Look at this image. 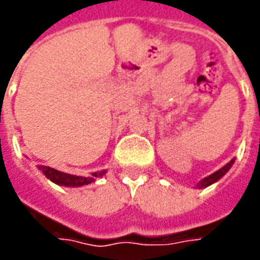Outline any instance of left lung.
Returning <instances> with one entry per match:
<instances>
[{"label": "left lung", "mask_w": 260, "mask_h": 260, "mask_svg": "<svg viewBox=\"0 0 260 260\" xmlns=\"http://www.w3.org/2000/svg\"><path fill=\"white\" fill-rule=\"evenodd\" d=\"M233 164H234V158H233L230 163L225 164L224 167H221L220 170H217L216 173H213V174H210L209 177H206V178H203V180H202L201 182L198 184V188H206V186L214 184L216 181L220 180V178H221V177H223V175L225 174V173H227L230 169H231V166H233Z\"/></svg>", "instance_id": "1"}]
</instances>
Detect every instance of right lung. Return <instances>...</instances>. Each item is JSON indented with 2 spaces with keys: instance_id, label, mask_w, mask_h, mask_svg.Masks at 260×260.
Listing matches in <instances>:
<instances>
[{
  "instance_id": "obj_1",
  "label": "right lung",
  "mask_w": 260,
  "mask_h": 260,
  "mask_svg": "<svg viewBox=\"0 0 260 260\" xmlns=\"http://www.w3.org/2000/svg\"><path fill=\"white\" fill-rule=\"evenodd\" d=\"M39 170H42L43 174L46 175L50 181H53L54 184L62 186H71V188L91 184V182H94L96 178L103 177V175L106 174V171H100V173H91L90 175L83 177V175H74L68 174V173H62V171L51 169V167H47V166H39Z\"/></svg>"
}]
</instances>
